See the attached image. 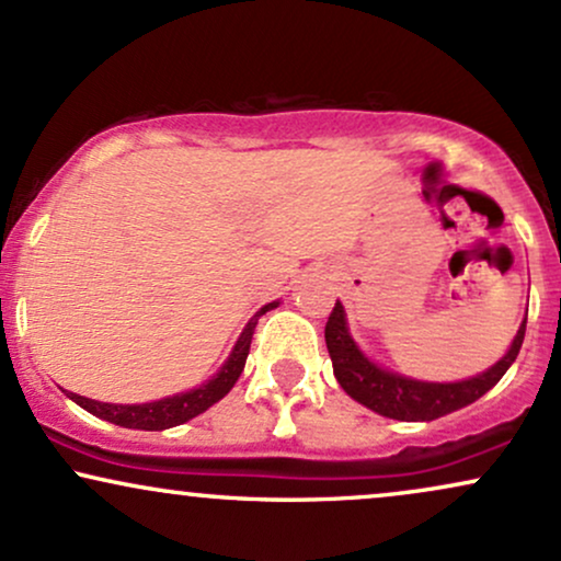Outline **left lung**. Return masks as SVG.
Returning <instances> with one entry per match:
<instances>
[{
  "label": "left lung",
  "instance_id": "8db88e82",
  "mask_svg": "<svg viewBox=\"0 0 561 561\" xmlns=\"http://www.w3.org/2000/svg\"><path fill=\"white\" fill-rule=\"evenodd\" d=\"M525 324L527 317L501 362H495L482 375L461 379V382H420V379L396 375V371H388L375 362H369L358 351V345L353 343L351 332H347L345 311L340 306V300L334 302L330 319H327L324 340L332 358L334 377H337L340 388L353 401L364 403L366 409L390 416V420L433 422L437 416H446L450 411H459L465 405L474 403L506 375V369L514 364L519 347H523Z\"/></svg>",
  "mask_w": 561,
  "mask_h": 561
}]
</instances>
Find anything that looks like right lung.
<instances>
[{
    "mask_svg": "<svg viewBox=\"0 0 561 561\" xmlns=\"http://www.w3.org/2000/svg\"><path fill=\"white\" fill-rule=\"evenodd\" d=\"M272 308H276V302L263 306L261 311L248 321V327L242 330L240 340H237L234 351H231L227 364L221 366V371L195 390L179 392V396H171V398H160V401H152V403H131V405L100 403V401H92V398L76 396V392H68V398L79 403L81 409H87L89 414L100 416V420L105 422L121 424V427H128V430H169V427H176V424L190 422L192 416L203 414L205 409H210V405L221 401V398L234 388V382L240 379L244 369V362H248L255 324H259V319L266 311H272Z\"/></svg>",
    "mask_w": 561,
    "mask_h": 561,
    "instance_id": "1",
    "label": "right lung"
}]
</instances>
